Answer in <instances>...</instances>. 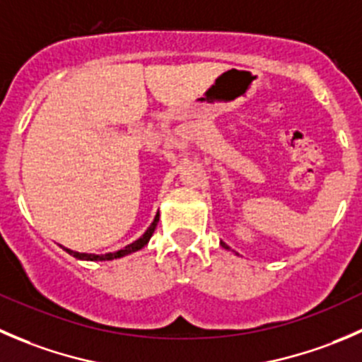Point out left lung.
Returning <instances> with one entry per match:
<instances>
[{"label": "left lung", "mask_w": 362, "mask_h": 362, "mask_svg": "<svg viewBox=\"0 0 362 362\" xmlns=\"http://www.w3.org/2000/svg\"><path fill=\"white\" fill-rule=\"evenodd\" d=\"M220 245H221V246H223V248H227V250H228V246H227V245H225V243H220Z\"/></svg>", "instance_id": "8db88e82"}]
</instances>
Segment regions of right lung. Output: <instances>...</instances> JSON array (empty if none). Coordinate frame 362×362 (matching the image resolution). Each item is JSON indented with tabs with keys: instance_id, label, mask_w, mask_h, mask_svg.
I'll return each instance as SVG.
<instances>
[{
	"instance_id": "obj_1",
	"label": "right lung",
	"mask_w": 362,
	"mask_h": 362,
	"mask_svg": "<svg viewBox=\"0 0 362 362\" xmlns=\"http://www.w3.org/2000/svg\"><path fill=\"white\" fill-rule=\"evenodd\" d=\"M158 220H160V213H156L155 220L151 221V225L148 227V230L144 232V234L141 235L139 239H135L134 243H130V245H127L124 248L117 250V252L114 253H105V255H96V253H81V252H74V250L70 248H64V246H61V248L64 250L66 253H70L71 257H75V259L78 260H91V262H100V260H114V259H121V257H127L130 255V253H135L139 252V250L144 248L146 245L149 243V239H151L153 232H155L156 225H158Z\"/></svg>"
}]
</instances>
